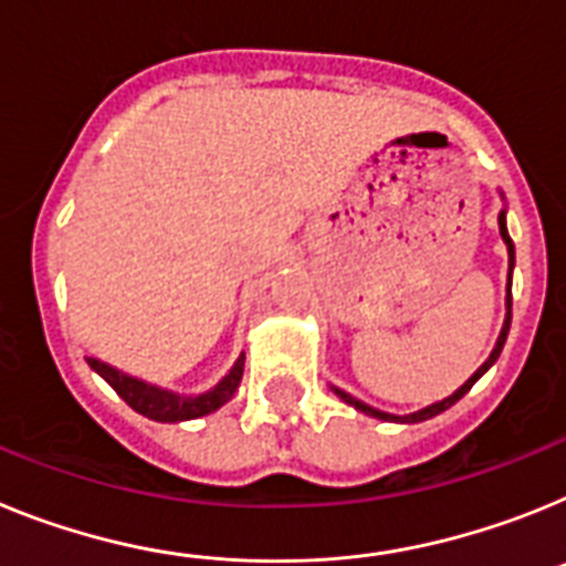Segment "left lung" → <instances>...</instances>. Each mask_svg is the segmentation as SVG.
Listing matches in <instances>:
<instances>
[{
    "label": "left lung",
    "instance_id": "obj_1",
    "mask_svg": "<svg viewBox=\"0 0 566 566\" xmlns=\"http://www.w3.org/2000/svg\"><path fill=\"white\" fill-rule=\"evenodd\" d=\"M499 233H501V239H504V244H507V255H510V276H513V268H515V248H513V239H510V233H507V210H501V213H499ZM510 318H513V293H510V284H507V318H504V327H501L499 342H495V347H493V353H490V358H488V361H484V365L479 367V370L473 373V376L467 378L464 385H461L459 390L453 392V396H447V399L436 401V405L424 407V410L410 412V416H392V412L376 410V407L365 405V401L353 399L350 392L338 390V387H333V392H336V396H338V399L344 401V405L356 407V410H361V412H365V416H373V419H381V421H401V424H416V421H427V419H432V416H439V412H444L447 407H453L455 401L461 399V396H467V392H470V387H473L475 381H479V378L484 376V373H488L490 367L495 365V358L501 356V347H504V342H507Z\"/></svg>",
    "mask_w": 566,
    "mask_h": 566
}]
</instances>
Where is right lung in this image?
I'll use <instances>...</instances> for the list:
<instances>
[{
    "mask_svg": "<svg viewBox=\"0 0 566 566\" xmlns=\"http://www.w3.org/2000/svg\"><path fill=\"white\" fill-rule=\"evenodd\" d=\"M85 358H87V365H91V370L99 373V376L105 378L113 390L119 392L127 405L154 421H188V419H201V416H208V412H216L219 407L228 405V401L233 399L235 387H239L244 373V356H239L235 358V365L230 367L228 376H224L216 387H210L208 392H199V396H181V392L165 390V387L147 385V381H142V378L136 376H127V373L105 365V361H99V358H93V356H85Z\"/></svg>",
    "mask_w": 566,
    "mask_h": 566,
    "instance_id": "add662e5",
    "label": "right lung"
}]
</instances>
